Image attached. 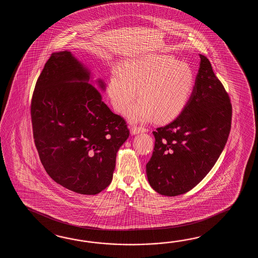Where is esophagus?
I'll return each instance as SVG.
<instances>
[{
    "mask_svg": "<svg viewBox=\"0 0 258 258\" xmlns=\"http://www.w3.org/2000/svg\"><path fill=\"white\" fill-rule=\"evenodd\" d=\"M147 131V129L143 126H133L131 129L132 135H137L139 133Z\"/></svg>",
    "mask_w": 258,
    "mask_h": 258,
    "instance_id": "obj_1",
    "label": "esophagus"
}]
</instances>
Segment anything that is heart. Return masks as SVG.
<instances>
[{
    "label": "heart",
    "mask_w": 258,
    "mask_h": 258,
    "mask_svg": "<svg viewBox=\"0 0 258 258\" xmlns=\"http://www.w3.org/2000/svg\"><path fill=\"white\" fill-rule=\"evenodd\" d=\"M196 77L190 66L170 55L149 54L123 63L110 76L108 92L116 110H124L132 121L174 118L192 95Z\"/></svg>",
    "instance_id": "heart-1"
}]
</instances>
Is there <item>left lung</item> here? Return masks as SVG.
<instances>
[{
	"instance_id": "obj_1",
	"label": "left lung",
	"mask_w": 258,
	"mask_h": 258,
	"mask_svg": "<svg viewBox=\"0 0 258 258\" xmlns=\"http://www.w3.org/2000/svg\"><path fill=\"white\" fill-rule=\"evenodd\" d=\"M200 56L192 95L179 116L153 131L152 157L147 164L156 192L175 197L190 191L213 168L230 135L232 107L229 94L209 59Z\"/></svg>"
}]
</instances>
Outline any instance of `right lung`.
I'll return each mask as SVG.
<instances>
[{
  "instance_id": "obj_1",
  "label": "right lung",
  "mask_w": 258,
  "mask_h": 258,
  "mask_svg": "<svg viewBox=\"0 0 258 258\" xmlns=\"http://www.w3.org/2000/svg\"><path fill=\"white\" fill-rule=\"evenodd\" d=\"M89 79L90 72L70 51L54 52L39 75L30 105L44 169L57 183L81 195L109 186L116 154L130 134L126 121L105 104Z\"/></svg>"
}]
</instances>
